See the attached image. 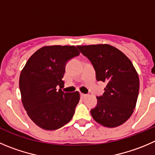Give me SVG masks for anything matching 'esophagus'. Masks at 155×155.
I'll use <instances>...</instances> for the list:
<instances>
[{"instance_id": "esophagus-1", "label": "esophagus", "mask_w": 155, "mask_h": 155, "mask_svg": "<svg viewBox=\"0 0 155 155\" xmlns=\"http://www.w3.org/2000/svg\"><path fill=\"white\" fill-rule=\"evenodd\" d=\"M81 98H85V97H87V94H81Z\"/></svg>"}]
</instances>
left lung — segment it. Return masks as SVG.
Wrapping results in <instances>:
<instances>
[{"mask_svg": "<svg viewBox=\"0 0 155 155\" xmlns=\"http://www.w3.org/2000/svg\"><path fill=\"white\" fill-rule=\"evenodd\" d=\"M91 61L98 81L107 83L91 110L93 119L105 127L121 126L130 118L139 91V78L132 61L120 50L108 44L78 45Z\"/></svg>", "mask_w": 155, "mask_h": 155, "instance_id": "left-lung-1", "label": "left lung"}]
</instances>
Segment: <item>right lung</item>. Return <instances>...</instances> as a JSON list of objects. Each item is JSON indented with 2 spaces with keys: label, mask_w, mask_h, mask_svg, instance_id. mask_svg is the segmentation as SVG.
<instances>
[{
  "label": "right lung",
  "mask_w": 155,
  "mask_h": 155,
  "mask_svg": "<svg viewBox=\"0 0 155 155\" xmlns=\"http://www.w3.org/2000/svg\"><path fill=\"white\" fill-rule=\"evenodd\" d=\"M80 51L74 45H47L28 59L20 72L23 105L32 122L45 130H55L70 122L80 101L78 91L64 93L65 64ZM59 86L58 91L56 87Z\"/></svg>",
  "instance_id": "right-lung-1"
}]
</instances>
